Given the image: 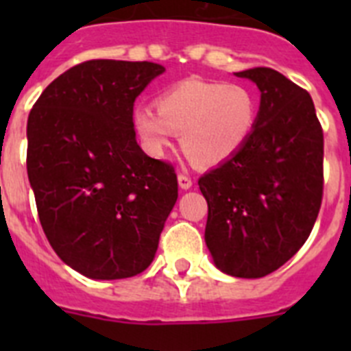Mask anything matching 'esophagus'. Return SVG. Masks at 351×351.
I'll return each instance as SVG.
<instances>
[{"mask_svg":"<svg viewBox=\"0 0 351 351\" xmlns=\"http://www.w3.org/2000/svg\"><path fill=\"white\" fill-rule=\"evenodd\" d=\"M178 179H179V186H181L182 190H190L191 186H193V179H191L188 173H179Z\"/></svg>","mask_w":351,"mask_h":351,"instance_id":"esophagus-1","label":"esophagus"}]
</instances>
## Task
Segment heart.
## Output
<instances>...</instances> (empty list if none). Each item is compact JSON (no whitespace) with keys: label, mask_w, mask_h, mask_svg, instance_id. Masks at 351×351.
Segmentation results:
<instances>
[{"label":"heart","mask_w":351,"mask_h":351,"mask_svg":"<svg viewBox=\"0 0 351 351\" xmlns=\"http://www.w3.org/2000/svg\"><path fill=\"white\" fill-rule=\"evenodd\" d=\"M256 116L255 95L244 86L186 79L161 93L156 108L135 107L133 126L151 154L163 153L178 133L193 163L218 165L246 144Z\"/></svg>","instance_id":"obj_1"}]
</instances>
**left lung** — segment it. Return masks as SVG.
I'll use <instances>...</instances> for the list:
<instances>
[{"instance_id": "left-lung-1", "label": "left lung", "mask_w": 351, "mask_h": 351, "mask_svg": "<svg viewBox=\"0 0 351 351\" xmlns=\"http://www.w3.org/2000/svg\"><path fill=\"white\" fill-rule=\"evenodd\" d=\"M260 89L246 144L198 179L206 197V244L235 278L280 269L309 237L324 198V130L306 89L272 68L237 71Z\"/></svg>"}]
</instances>
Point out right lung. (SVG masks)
<instances>
[{
  "label": "right lung",
  "instance_id": "add662e5",
  "mask_svg": "<svg viewBox=\"0 0 351 351\" xmlns=\"http://www.w3.org/2000/svg\"><path fill=\"white\" fill-rule=\"evenodd\" d=\"M165 68L91 60L43 89L27 117V178L52 250L93 280L151 265L178 200L172 163L141 149L133 104Z\"/></svg>",
  "mask_w": 351,
  "mask_h": 351
}]
</instances>
